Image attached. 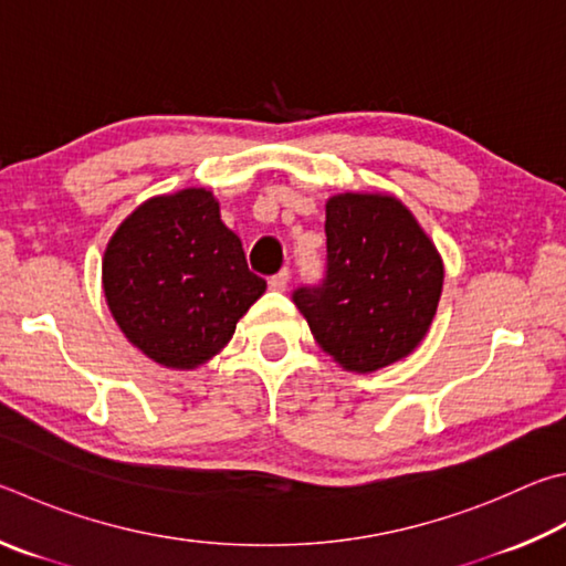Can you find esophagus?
I'll return each mask as SVG.
<instances>
[{
  "label": "esophagus",
  "mask_w": 566,
  "mask_h": 566,
  "mask_svg": "<svg viewBox=\"0 0 566 566\" xmlns=\"http://www.w3.org/2000/svg\"><path fill=\"white\" fill-rule=\"evenodd\" d=\"M290 286V270H282L280 274L270 276V290L272 292H284Z\"/></svg>",
  "instance_id": "esophagus-1"
}]
</instances>
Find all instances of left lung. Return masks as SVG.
<instances>
[{"label":"left lung","instance_id":"left-lung-1","mask_svg":"<svg viewBox=\"0 0 566 566\" xmlns=\"http://www.w3.org/2000/svg\"><path fill=\"white\" fill-rule=\"evenodd\" d=\"M326 280L294 292L318 348L344 371L374 374L416 352L433 324L446 266L388 192L326 200Z\"/></svg>","mask_w":566,"mask_h":566}]
</instances>
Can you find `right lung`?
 <instances>
[{
    "label": "right lung",
    "mask_w": 566,
    "mask_h": 566,
    "mask_svg": "<svg viewBox=\"0 0 566 566\" xmlns=\"http://www.w3.org/2000/svg\"><path fill=\"white\" fill-rule=\"evenodd\" d=\"M101 284L128 342L176 371L218 356L266 290L208 188L140 202L106 244Z\"/></svg>",
    "instance_id": "right-lung-1"
}]
</instances>
